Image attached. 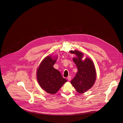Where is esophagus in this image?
I'll return each instance as SVG.
<instances>
[{
    "label": "esophagus",
    "mask_w": 123,
    "mask_h": 123,
    "mask_svg": "<svg viewBox=\"0 0 123 123\" xmlns=\"http://www.w3.org/2000/svg\"><path fill=\"white\" fill-rule=\"evenodd\" d=\"M68 81H70L71 80V76H68Z\"/></svg>",
    "instance_id": "34e87169"
}]
</instances>
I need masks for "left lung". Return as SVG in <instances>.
I'll return each instance as SVG.
<instances>
[{
	"label": "left lung",
	"mask_w": 123,
	"mask_h": 123,
	"mask_svg": "<svg viewBox=\"0 0 123 123\" xmlns=\"http://www.w3.org/2000/svg\"><path fill=\"white\" fill-rule=\"evenodd\" d=\"M70 52L77 56V57L73 58V61L78 68V72L71 83L78 92L83 93L92 88L95 82V68L90 58H86L84 61L82 60V52L78 50L70 51Z\"/></svg>",
	"instance_id": "1"
}]
</instances>
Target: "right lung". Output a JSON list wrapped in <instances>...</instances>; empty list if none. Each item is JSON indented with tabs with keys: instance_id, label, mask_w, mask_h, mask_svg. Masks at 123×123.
I'll return each mask as SVG.
<instances>
[{
	"instance_id": "right-lung-1",
	"label": "right lung",
	"mask_w": 123,
	"mask_h": 123,
	"mask_svg": "<svg viewBox=\"0 0 123 123\" xmlns=\"http://www.w3.org/2000/svg\"><path fill=\"white\" fill-rule=\"evenodd\" d=\"M56 59L47 56L41 62L37 71L38 82L41 88L49 93L55 94L67 81L59 71L53 68Z\"/></svg>"
}]
</instances>
